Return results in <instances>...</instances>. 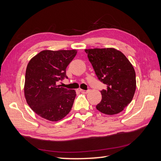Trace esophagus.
I'll use <instances>...</instances> for the list:
<instances>
[{
  "label": "esophagus",
  "instance_id": "1",
  "mask_svg": "<svg viewBox=\"0 0 161 161\" xmlns=\"http://www.w3.org/2000/svg\"><path fill=\"white\" fill-rule=\"evenodd\" d=\"M80 91L82 92V93L86 94V93H88V92H89V90H82V89H80Z\"/></svg>",
  "mask_w": 161,
  "mask_h": 161
}]
</instances>
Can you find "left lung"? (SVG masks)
Returning <instances> with one entry per match:
<instances>
[{"mask_svg": "<svg viewBox=\"0 0 161 161\" xmlns=\"http://www.w3.org/2000/svg\"><path fill=\"white\" fill-rule=\"evenodd\" d=\"M98 79L107 85L96 108L107 115L122 111L132 100L136 87V72L122 52L114 48L86 49Z\"/></svg>", "mask_w": 161, "mask_h": 161, "instance_id": "left-lung-1", "label": "left lung"}]
</instances>
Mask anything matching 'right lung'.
I'll list each match as a JSON object with an SVG mask.
<instances>
[{
	"label": "right lung",
	"instance_id": "obj_1",
	"mask_svg": "<svg viewBox=\"0 0 161 161\" xmlns=\"http://www.w3.org/2000/svg\"><path fill=\"white\" fill-rule=\"evenodd\" d=\"M77 51L43 50L29 62L24 92L27 104L36 114L52 121L64 118L70 111L75 90L57 85L66 76V68Z\"/></svg>",
	"mask_w": 161,
	"mask_h": 161
}]
</instances>
